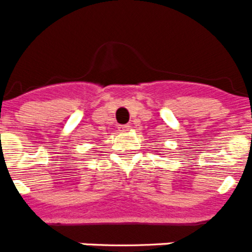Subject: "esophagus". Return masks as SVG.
Segmentation results:
<instances>
[{"label":"esophagus","instance_id":"34e87169","mask_svg":"<svg viewBox=\"0 0 252 252\" xmlns=\"http://www.w3.org/2000/svg\"><path fill=\"white\" fill-rule=\"evenodd\" d=\"M128 130H130L128 125H120L119 126V131H121V132H127Z\"/></svg>","mask_w":252,"mask_h":252}]
</instances>
